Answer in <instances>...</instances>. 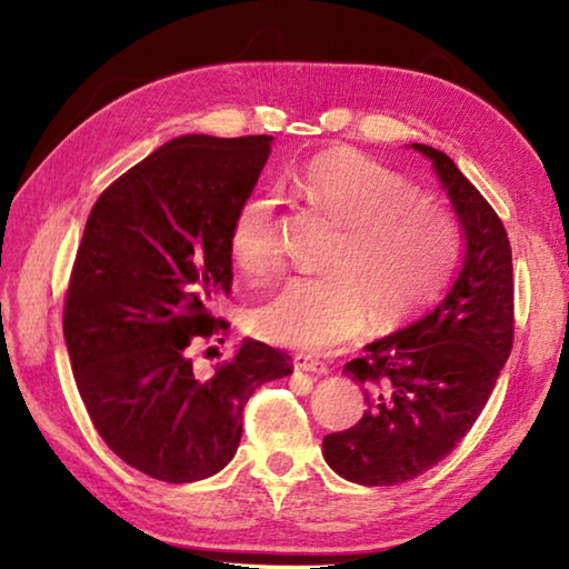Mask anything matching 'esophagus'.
<instances>
[{"label":"esophagus","mask_w":569,"mask_h":569,"mask_svg":"<svg viewBox=\"0 0 569 569\" xmlns=\"http://www.w3.org/2000/svg\"><path fill=\"white\" fill-rule=\"evenodd\" d=\"M293 367L298 371H310V373H328L330 371V367L325 365V361H320L318 357H312V355H296Z\"/></svg>","instance_id":"obj_1"}]
</instances>
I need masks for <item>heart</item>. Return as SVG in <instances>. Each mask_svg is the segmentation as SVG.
<instances>
[{
    "mask_svg": "<svg viewBox=\"0 0 569 569\" xmlns=\"http://www.w3.org/2000/svg\"><path fill=\"white\" fill-rule=\"evenodd\" d=\"M303 196L342 227L325 276H293L253 312L273 345L328 352L365 330L396 328L442 291L459 257L452 212L410 180L357 151L320 153L298 173ZM237 269L263 281L281 266L271 192L239 202L227 234Z\"/></svg>",
    "mask_w": 569,
    "mask_h": 569,
    "instance_id": "obj_1",
    "label": "heart"
}]
</instances>
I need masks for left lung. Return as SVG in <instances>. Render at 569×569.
<instances>
[{"instance_id":"1","label":"left lung","mask_w":569,"mask_h":569,"mask_svg":"<svg viewBox=\"0 0 569 569\" xmlns=\"http://www.w3.org/2000/svg\"><path fill=\"white\" fill-rule=\"evenodd\" d=\"M465 227L452 291L426 318L365 347L345 373L365 389L357 426L322 440L328 465L365 487H396L450 455L475 426L513 347V263L501 217L450 156L413 143Z\"/></svg>"}]
</instances>
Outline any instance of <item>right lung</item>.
Returning a JSON list of instances; mask_svg holds the SVG:
<instances>
[{
	"label": "right lung",
	"instance_id": "1",
	"mask_svg": "<svg viewBox=\"0 0 569 569\" xmlns=\"http://www.w3.org/2000/svg\"><path fill=\"white\" fill-rule=\"evenodd\" d=\"M269 153L266 134L173 139L107 186L84 224L63 306L72 377L104 445L153 479L217 475L249 396L293 371L253 340L212 373L192 365L229 328V222Z\"/></svg>",
	"mask_w": 569,
	"mask_h": 569
}]
</instances>
